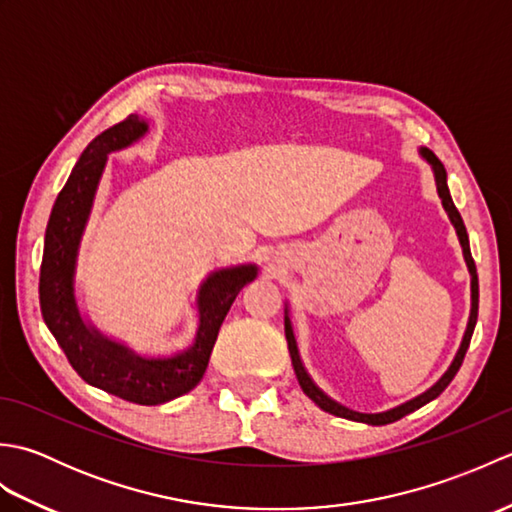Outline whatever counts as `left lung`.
I'll return each instance as SVG.
<instances>
[{
	"mask_svg": "<svg viewBox=\"0 0 512 512\" xmlns=\"http://www.w3.org/2000/svg\"><path fill=\"white\" fill-rule=\"evenodd\" d=\"M418 154L429 162L431 169H433V178H436V189H438V195L442 200V206L444 211H447L449 220L455 228V233H458V239H460V246H462V255H464V262H466V268H469L471 273V314H469V323H466V330H464V336H462V343H460V350L455 352V358L451 361L449 369L444 372L436 383H433L427 391H422L420 396L411 398L407 402H402V405L394 407V409H387V411H380V413H361V411H354V409H347L343 405H339V402L332 400L328 394H325L323 389L317 387V383L310 378V374L306 372V367H303L301 363V356H299V347H297V339H295V332H292V323H290V317H288V308H286V314H284V325H286V341H288V350H290V358H292V367H295V374H297V380L299 385L303 389V394H306L314 405L321 407L323 411L332 413V416H339V418H347V420H354V422H365V424H389V422H396L400 420L402 416H407V413L420 409L422 405H427V402H431L433 398H438L444 389L449 387V383L453 380V376L458 374V369L462 367V361H464V354L466 350H469V343H471V336H473V330H475V323H477V306H480V284H477V270H475V262L471 257V246H469V235H466V226L462 222V215L458 213V209H455V204L451 200V193H449V184H447V169H444L442 162L436 158V154L433 151H429L427 147H420Z\"/></svg>",
	"mask_w": 512,
	"mask_h": 512,
	"instance_id": "8db88e82",
	"label": "left lung"
}]
</instances>
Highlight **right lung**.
Listing matches in <instances>:
<instances>
[{
	"label": "right lung",
	"mask_w": 512,
	"mask_h": 512,
	"mask_svg": "<svg viewBox=\"0 0 512 512\" xmlns=\"http://www.w3.org/2000/svg\"><path fill=\"white\" fill-rule=\"evenodd\" d=\"M149 132L143 116L129 114L85 147L52 206L39 277V303L48 330L85 383L136 405H162L200 383L237 292L257 277L255 264L220 268L206 277L198 295L193 343L171 356H143L103 334L83 317L76 301V262L107 156L138 143Z\"/></svg>",
	"instance_id": "1"
}]
</instances>
